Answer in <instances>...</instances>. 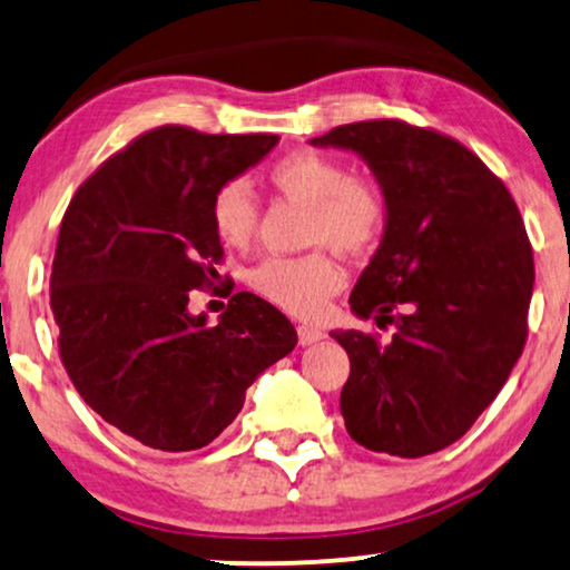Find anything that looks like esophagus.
Instances as JSON below:
<instances>
[{
  "mask_svg": "<svg viewBox=\"0 0 570 570\" xmlns=\"http://www.w3.org/2000/svg\"><path fill=\"white\" fill-rule=\"evenodd\" d=\"M296 335H299V345H302V347L320 343V340L325 337V333H322V330L309 327V325H299V327H296Z\"/></svg>",
  "mask_w": 570,
  "mask_h": 570,
  "instance_id": "1",
  "label": "esophagus"
}]
</instances>
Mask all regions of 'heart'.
Masks as SVG:
<instances>
[{"mask_svg": "<svg viewBox=\"0 0 570 570\" xmlns=\"http://www.w3.org/2000/svg\"><path fill=\"white\" fill-rule=\"evenodd\" d=\"M268 181L286 199L309 207L307 245H330L340 253H363L376 245L386 225V202L379 186L353 178L335 158L296 150L268 168ZM258 202L250 186L235 178L212 199V227L227 248H248L258 230ZM345 284L343 271L325 253L299 258H266L250 268L248 286L261 299L292 317L312 320Z\"/></svg>", "mask_w": 570, "mask_h": 570, "instance_id": "b5f03b06", "label": "heart"}]
</instances>
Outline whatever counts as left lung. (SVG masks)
Returning a JSON list of instances; mask_svg holds the SVG:
<instances>
[{
	"label": "left lung",
	"mask_w": 570,
	"mask_h": 570,
	"mask_svg": "<svg viewBox=\"0 0 570 570\" xmlns=\"http://www.w3.org/2000/svg\"><path fill=\"white\" fill-rule=\"evenodd\" d=\"M309 142L353 150L386 202L351 309L394 335L330 333L351 358L347 435L399 458L438 453L471 430L522 355L534 263L520 209L479 156L435 130L368 120Z\"/></svg>",
	"instance_id": "1"
}]
</instances>
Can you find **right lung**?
Instances as JSON below:
<instances>
[{"instance_id": "right-lung-1", "label": "right lung", "mask_w": 570, "mask_h": 570, "mask_svg": "<svg viewBox=\"0 0 570 570\" xmlns=\"http://www.w3.org/2000/svg\"><path fill=\"white\" fill-rule=\"evenodd\" d=\"M276 142L156 127L68 204L50 274L61 361L83 402L142 445H209L253 381L294 351L292 322L250 292L235 294L215 327L189 312V292L223 258L212 199Z\"/></svg>"}]
</instances>
